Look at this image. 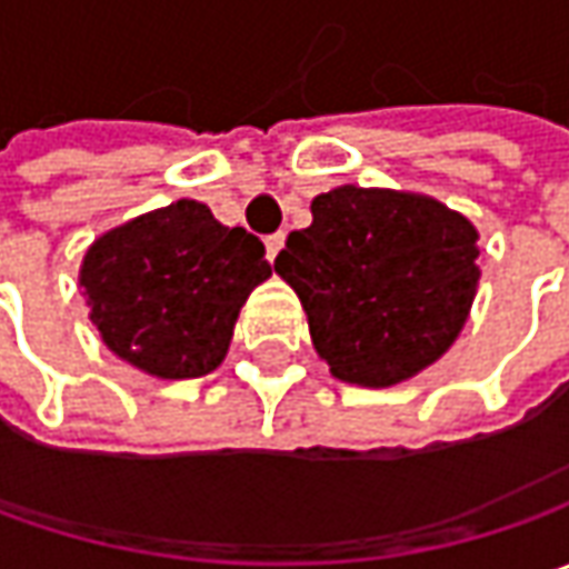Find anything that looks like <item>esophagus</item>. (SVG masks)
I'll use <instances>...</instances> for the list:
<instances>
[{"label": "esophagus", "mask_w": 569, "mask_h": 569, "mask_svg": "<svg viewBox=\"0 0 569 569\" xmlns=\"http://www.w3.org/2000/svg\"><path fill=\"white\" fill-rule=\"evenodd\" d=\"M281 247H284V233H274V237L266 240V256H269V262H274V256L281 252Z\"/></svg>", "instance_id": "esophagus-1"}]
</instances>
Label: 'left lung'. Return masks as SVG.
<instances>
[{"label": "left lung", "instance_id": "left-lung-1", "mask_svg": "<svg viewBox=\"0 0 569 569\" xmlns=\"http://www.w3.org/2000/svg\"><path fill=\"white\" fill-rule=\"evenodd\" d=\"M274 259L329 373L386 389L437 363L478 291V228L433 196L336 187Z\"/></svg>", "mask_w": 569, "mask_h": 569}]
</instances>
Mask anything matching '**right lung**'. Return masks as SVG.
<instances>
[{"instance_id": "1", "label": "right lung", "mask_w": 569, "mask_h": 569, "mask_svg": "<svg viewBox=\"0 0 569 569\" xmlns=\"http://www.w3.org/2000/svg\"><path fill=\"white\" fill-rule=\"evenodd\" d=\"M269 274L259 237L180 199L100 233L78 288L120 361L158 380H196L221 367L240 307Z\"/></svg>"}]
</instances>
